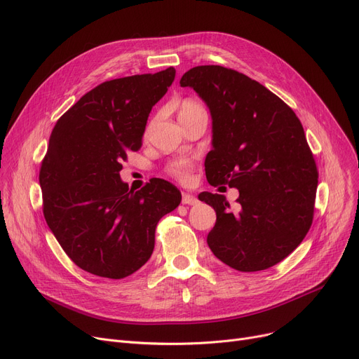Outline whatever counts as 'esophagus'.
I'll return each instance as SVG.
<instances>
[{
  "instance_id": "34e87169",
  "label": "esophagus",
  "mask_w": 359,
  "mask_h": 359,
  "mask_svg": "<svg viewBox=\"0 0 359 359\" xmlns=\"http://www.w3.org/2000/svg\"><path fill=\"white\" fill-rule=\"evenodd\" d=\"M182 203L183 205H195V203H198V198L191 195V194H187V192H183L182 194Z\"/></svg>"
}]
</instances>
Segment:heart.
Listing matches in <instances>:
<instances>
[{
  "label": "heart",
  "instance_id": "b5f03b06",
  "mask_svg": "<svg viewBox=\"0 0 359 359\" xmlns=\"http://www.w3.org/2000/svg\"><path fill=\"white\" fill-rule=\"evenodd\" d=\"M198 111H205V109L194 100H184L180 106L179 116L180 118L189 116ZM192 170H194V163L187 158H177L172 163H168V165H167V173L172 175L173 177H176L180 182H186L187 179H189L192 175Z\"/></svg>",
  "mask_w": 359,
  "mask_h": 359
}]
</instances>
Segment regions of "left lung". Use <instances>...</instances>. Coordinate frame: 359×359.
I'll return each mask as SVG.
<instances>
[{"label":"left lung","instance_id":"obj_1","mask_svg":"<svg viewBox=\"0 0 359 359\" xmlns=\"http://www.w3.org/2000/svg\"><path fill=\"white\" fill-rule=\"evenodd\" d=\"M212 116V149L205 160L212 184L238 189V208L203 192L217 222L206 241L240 272L268 269L292 253L309 233L317 165L294 110L265 86L236 69L201 65L183 74Z\"/></svg>","mask_w":359,"mask_h":359}]
</instances>
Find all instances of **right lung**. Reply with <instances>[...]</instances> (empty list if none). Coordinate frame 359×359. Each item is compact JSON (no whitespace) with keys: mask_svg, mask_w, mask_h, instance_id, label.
Here are the masks:
<instances>
[{"mask_svg":"<svg viewBox=\"0 0 359 359\" xmlns=\"http://www.w3.org/2000/svg\"><path fill=\"white\" fill-rule=\"evenodd\" d=\"M176 75L170 67L94 87L52 129L39 183L48 227L83 271L122 279L154 250L158 221L182 195L163 179L132 192L121 180L128 151H138L153 106Z\"/></svg>","mask_w":359,"mask_h":359,"instance_id":"right-lung-1","label":"right lung"}]
</instances>
